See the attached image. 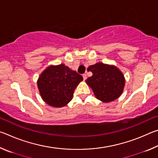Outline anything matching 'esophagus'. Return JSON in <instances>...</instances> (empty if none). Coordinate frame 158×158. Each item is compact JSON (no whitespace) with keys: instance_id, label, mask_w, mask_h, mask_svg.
I'll return each mask as SVG.
<instances>
[{"instance_id":"esophagus-1","label":"esophagus","mask_w":158,"mask_h":158,"mask_svg":"<svg viewBox=\"0 0 158 158\" xmlns=\"http://www.w3.org/2000/svg\"><path fill=\"white\" fill-rule=\"evenodd\" d=\"M82 76H83V78H84V80L85 81V80L87 79V76H86V74H83Z\"/></svg>"}]
</instances>
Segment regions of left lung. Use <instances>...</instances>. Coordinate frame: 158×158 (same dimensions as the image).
I'll list each match as a JSON object with an SVG mask.
<instances>
[{
  "mask_svg": "<svg viewBox=\"0 0 158 158\" xmlns=\"http://www.w3.org/2000/svg\"><path fill=\"white\" fill-rule=\"evenodd\" d=\"M93 75L85 80L96 98L103 102H110L118 98L123 91L125 77L114 65L98 63L88 68Z\"/></svg>",
  "mask_w": 158,
  "mask_h": 158,
  "instance_id": "1",
  "label": "left lung"
}]
</instances>
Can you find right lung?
<instances>
[{"mask_svg": "<svg viewBox=\"0 0 158 158\" xmlns=\"http://www.w3.org/2000/svg\"><path fill=\"white\" fill-rule=\"evenodd\" d=\"M83 77L64 64L50 65L37 80L40 94L45 102L53 107H63L71 101L76 87Z\"/></svg>", "mask_w": 158, "mask_h": 158, "instance_id": "obj_1", "label": "right lung"}]
</instances>
